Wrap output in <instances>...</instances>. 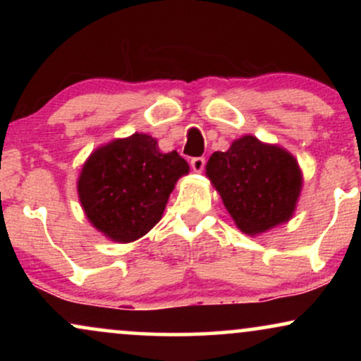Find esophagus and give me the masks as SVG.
Returning <instances> with one entry per match:
<instances>
[{
    "mask_svg": "<svg viewBox=\"0 0 361 361\" xmlns=\"http://www.w3.org/2000/svg\"><path fill=\"white\" fill-rule=\"evenodd\" d=\"M190 164H192V169L195 173H202L205 166V159L204 157H193V159L190 161Z\"/></svg>",
    "mask_w": 361,
    "mask_h": 361,
    "instance_id": "1",
    "label": "esophagus"
}]
</instances>
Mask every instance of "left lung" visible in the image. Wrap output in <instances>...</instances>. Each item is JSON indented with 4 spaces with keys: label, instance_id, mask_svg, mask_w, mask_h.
Instances as JSON below:
<instances>
[{
    "label": "left lung",
    "instance_id": "1",
    "mask_svg": "<svg viewBox=\"0 0 361 361\" xmlns=\"http://www.w3.org/2000/svg\"><path fill=\"white\" fill-rule=\"evenodd\" d=\"M205 175L238 229L252 238L293 217L304 185L293 154L255 135H243L226 152H214Z\"/></svg>",
    "mask_w": 361,
    "mask_h": 361
}]
</instances>
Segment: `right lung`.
Returning a JSON list of instances; mask_svg holds the SVG:
<instances>
[{
  "instance_id": "1",
  "label": "right lung",
  "mask_w": 361,
  "mask_h": 361,
  "mask_svg": "<svg viewBox=\"0 0 361 361\" xmlns=\"http://www.w3.org/2000/svg\"><path fill=\"white\" fill-rule=\"evenodd\" d=\"M188 171L176 151L163 152L152 135L135 132L91 152L78 176V198L98 233L132 243L161 221L176 181Z\"/></svg>"
}]
</instances>
